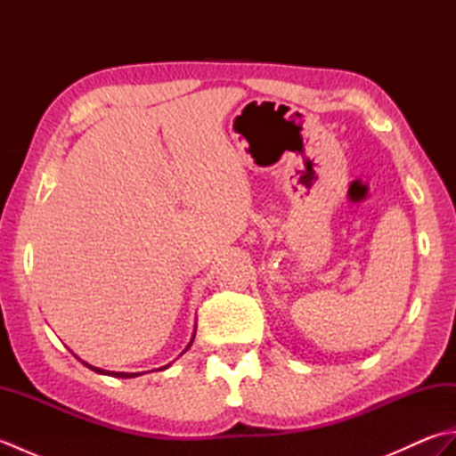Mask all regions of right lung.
Masks as SVG:
<instances>
[{
    "label": "right lung",
    "mask_w": 456,
    "mask_h": 456,
    "mask_svg": "<svg viewBox=\"0 0 456 456\" xmlns=\"http://www.w3.org/2000/svg\"><path fill=\"white\" fill-rule=\"evenodd\" d=\"M190 345H191V341H190ZM190 345L186 346V351L190 348ZM86 364V362H84ZM88 368H92L94 372H100V374H110V376H115V378H134V376H139L137 372H131V374H127V372H105V370H102V368H95V366H90V364H86ZM164 368H168V364L167 366H162V368H159V370H164Z\"/></svg>",
    "instance_id": "1"
}]
</instances>
